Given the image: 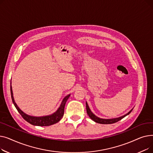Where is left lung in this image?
I'll return each mask as SVG.
<instances>
[{"label": "left lung", "instance_id": "left-lung-1", "mask_svg": "<svg viewBox=\"0 0 153 153\" xmlns=\"http://www.w3.org/2000/svg\"><path fill=\"white\" fill-rule=\"evenodd\" d=\"M86 110H87V113L88 114V115H89V117L93 120V121H94L96 123H100V124H111V123H116L117 122H118L119 120H122V118H123L124 117H125L126 115H129L131 111L133 110V109H131L129 112H128V114H126V115H123V116H122L120 117H118V118H111V119H103V118H100L99 117H97V116H95L92 112L91 111V110H90L89 108V105H88L87 104V102H86Z\"/></svg>", "mask_w": 153, "mask_h": 153}]
</instances>
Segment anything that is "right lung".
<instances>
[{
  "label": "right lung",
  "mask_w": 153,
  "mask_h": 153,
  "mask_svg": "<svg viewBox=\"0 0 153 153\" xmlns=\"http://www.w3.org/2000/svg\"><path fill=\"white\" fill-rule=\"evenodd\" d=\"M10 92H11V97H12L13 103L14 104L15 108H17V111L19 112V114L22 115L23 118L31 125H35V126H50V125H52L53 124L58 123V122L60 121V120L62 118V117H63V115H64L65 104L70 96V94H69L64 98L59 108L57 110V111L54 112V113L52 115L44 116V117H33V116H30V115H28L24 113L23 111H22L19 108V107L17 106V104H16V103L14 100L13 96V92H12L11 85H10Z\"/></svg>",
  "instance_id": "obj_1"
}]
</instances>
